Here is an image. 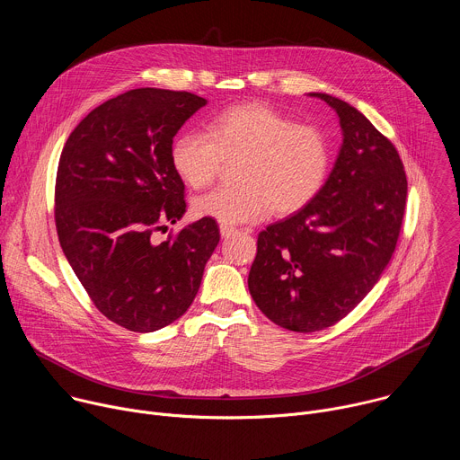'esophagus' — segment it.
Instances as JSON below:
<instances>
[{
    "mask_svg": "<svg viewBox=\"0 0 460 460\" xmlns=\"http://www.w3.org/2000/svg\"><path fill=\"white\" fill-rule=\"evenodd\" d=\"M236 233H238V229L233 227V226H226V224L220 226V234H222V238H229V236H233V234H236Z\"/></svg>",
    "mask_w": 460,
    "mask_h": 460,
    "instance_id": "esophagus-1",
    "label": "esophagus"
}]
</instances>
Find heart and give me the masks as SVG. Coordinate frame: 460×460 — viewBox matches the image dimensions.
<instances>
[{
    "instance_id": "b5f03b06",
    "label": "heart",
    "mask_w": 460,
    "mask_h": 460,
    "mask_svg": "<svg viewBox=\"0 0 460 460\" xmlns=\"http://www.w3.org/2000/svg\"><path fill=\"white\" fill-rule=\"evenodd\" d=\"M240 160V185L218 187L194 200L199 217L226 226L258 222L305 208L325 183L332 146L322 128L295 123L277 109L247 102L217 112L206 133L189 130L171 147L174 172L192 189L211 185L224 160Z\"/></svg>"
}]
</instances>
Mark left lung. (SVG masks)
<instances>
[{"instance_id": "8db88e82", "label": "left lung", "mask_w": 460, "mask_h": 460, "mask_svg": "<svg viewBox=\"0 0 460 460\" xmlns=\"http://www.w3.org/2000/svg\"><path fill=\"white\" fill-rule=\"evenodd\" d=\"M309 96L339 114L341 153L305 208L258 234L247 279L260 311L296 333L335 325L373 289L395 251L408 194L395 146L360 111Z\"/></svg>"}]
</instances>
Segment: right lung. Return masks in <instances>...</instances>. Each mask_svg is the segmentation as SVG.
Instances as JSON below:
<instances>
[{
  "instance_id": "obj_1",
  "label": "right lung",
  "mask_w": 460,
  "mask_h": 460,
  "mask_svg": "<svg viewBox=\"0 0 460 460\" xmlns=\"http://www.w3.org/2000/svg\"><path fill=\"white\" fill-rule=\"evenodd\" d=\"M206 103L185 91H127L93 109L61 151L59 245L98 311L128 332L151 333L180 318L220 242L213 218L155 242L185 213L172 138Z\"/></svg>"
}]
</instances>
